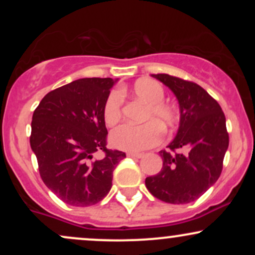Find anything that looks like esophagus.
I'll list each match as a JSON object with an SVG mask.
<instances>
[{
	"mask_svg": "<svg viewBox=\"0 0 255 255\" xmlns=\"http://www.w3.org/2000/svg\"><path fill=\"white\" fill-rule=\"evenodd\" d=\"M127 156L128 157H131V158H141L142 157V153H135V152H128Z\"/></svg>",
	"mask_w": 255,
	"mask_h": 255,
	"instance_id": "1",
	"label": "esophagus"
}]
</instances>
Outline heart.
<instances>
[{"label":"heart","mask_w":255,"mask_h":255,"mask_svg":"<svg viewBox=\"0 0 255 255\" xmlns=\"http://www.w3.org/2000/svg\"><path fill=\"white\" fill-rule=\"evenodd\" d=\"M131 93L147 104L144 121L139 126L121 125L111 130L110 141L115 147L126 151H141L152 147L160 141L163 128H171L176 125L177 111L171 105L163 103L164 90L162 85L152 79H140L131 87ZM124 97L119 91H113L108 96L103 108V118L108 126L118 124L122 116Z\"/></svg>","instance_id":"b5f03b06"}]
</instances>
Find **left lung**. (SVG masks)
<instances>
[{"label": "left lung", "mask_w": 255, "mask_h": 255, "mask_svg": "<svg viewBox=\"0 0 255 255\" xmlns=\"http://www.w3.org/2000/svg\"><path fill=\"white\" fill-rule=\"evenodd\" d=\"M168 86L180 105V126L169 150L159 152L160 171L146 177V188L169 204L197 200L221 176L229 134L221 105L203 87L169 74H152ZM180 150V152H176Z\"/></svg>", "instance_id": "8db88e82"}]
</instances>
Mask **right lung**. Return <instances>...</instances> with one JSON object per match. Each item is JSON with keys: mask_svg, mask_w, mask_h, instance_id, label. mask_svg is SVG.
<instances>
[{"mask_svg": "<svg viewBox=\"0 0 255 255\" xmlns=\"http://www.w3.org/2000/svg\"><path fill=\"white\" fill-rule=\"evenodd\" d=\"M116 80L84 78L45 95L32 116L30 144L43 182L63 203L91 206L113 186L126 153L107 147L103 108ZM105 157L96 160L94 154Z\"/></svg>", "mask_w": 255, "mask_h": 255, "instance_id": "right-lung-1", "label": "right lung"}]
</instances>
